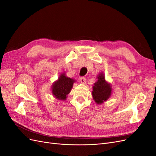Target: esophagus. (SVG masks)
Listing matches in <instances>:
<instances>
[{
  "instance_id": "34e87169",
  "label": "esophagus",
  "mask_w": 156,
  "mask_h": 156,
  "mask_svg": "<svg viewBox=\"0 0 156 156\" xmlns=\"http://www.w3.org/2000/svg\"><path fill=\"white\" fill-rule=\"evenodd\" d=\"M79 81H80V82H81V83L85 84V83H86V79H85V77H81L79 78Z\"/></svg>"
}]
</instances>
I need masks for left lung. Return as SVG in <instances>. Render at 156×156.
<instances>
[{"label":"left lung","instance_id":"left-lung-1","mask_svg":"<svg viewBox=\"0 0 156 156\" xmlns=\"http://www.w3.org/2000/svg\"><path fill=\"white\" fill-rule=\"evenodd\" d=\"M98 81L93 86L92 97L98 104H101L110 98L112 88L110 83L105 81V75L102 72L98 75Z\"/></svg>","mask_w":156,"mask_h":156}]
</instances>
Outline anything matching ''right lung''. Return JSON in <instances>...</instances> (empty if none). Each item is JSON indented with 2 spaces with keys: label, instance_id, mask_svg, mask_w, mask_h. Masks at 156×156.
Listing matches in <instances>:
<instances>
[{
  "label": "right lung",
  "instance_id": "obj_1",
  "mask_svg": "<svg viewBox=\"0 0 156 156\" xmlns=\"http://www.w3.org/2000/svg\"><path fill=\"white\" fill-rule=\"evenodd\" d=\"M75 82L73 79L66 76L65 73H61L57 81L52 85V94L59 100H66Z\"/></svg>",
  "mask_w": 156,
  "mask_h": 156
}]
</instances>
